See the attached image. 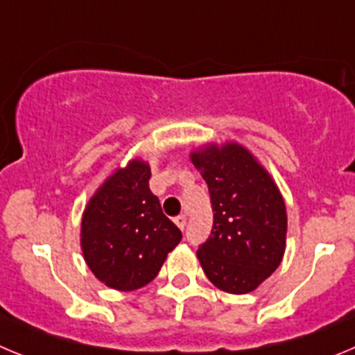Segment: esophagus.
<instances>
[{
	"instance_id": "34e87169",
	"label": "esophagus",
	"mask_w": 355,
	"mask_h": 355,
	"mask_svg": "<svg viewBox=\"0 0 355 355\" xmlns=\"http://www.w3.org/2000/svg\"><path fill=\"white\" fill-rule=\"evenodd\" d=\"M175 225L180 230H184L185 225H187V216H185V214H180V216L175 217Z\"/></svg>"
}]
</instances>
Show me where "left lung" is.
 Returning <instances> with one entry per match:
<instances>
[{
	"instance_id": "1",
	"label": "left lung",
	"mask_w": 355,
	"mask_h": 355,
	"mask_svg": "<svg viewBox=\"0 0 355 355\" xmlns=\"http://www.w3.org/2000/svg\"><path fill=\"white\" fill-rule=\"evenodd\" d=\"M209 185L214 223L198 245L207 277L228 293L253 292L283 260L286 209L269 173L244 146L226 143L191 155Z\"/></svg>"
}]
</instances>
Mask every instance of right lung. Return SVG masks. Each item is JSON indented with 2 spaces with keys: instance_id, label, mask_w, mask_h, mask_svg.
Returning <instances> with one entry per match:
<instances>
[{
  "instance_id": "add662e5",
  "label": "right lung",
  "mask_w": 355,
  "mask_h": 355,
  "mask_svg": "<svg viewBox=\"0 0 355 355\" xmlns=\"http://www.w3.org/2000/svg\"><path fill=\"white\" fill-rule=\"evenodd\" d=\"M148 180V164L132 161L104 182L83 214V254L110 288L129 292L145 286L182 241Z\"/></svg>"
}]
</instances>
